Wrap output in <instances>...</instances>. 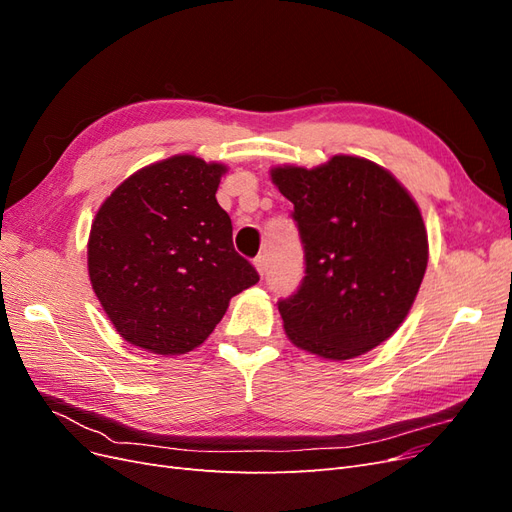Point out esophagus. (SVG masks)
Here are the masks:
<instances>
[{"mask_svg": "<svg viewBox=\"0 0 512 512\" xmlns=\"http://www.w3.org/2000/svg\"><path fill=\"white\" fill-rule=\"evenodd\" d=\"M254 267H256V271L260 273V277L267 273V256L265 254H260V256H256L254 258Z\"/></svg>", "mask_w": 512, "mask_h": 512, "instance_id": "34e87169", "label": "esophagus"}]
</instances>
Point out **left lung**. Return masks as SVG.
<instances>
[{
  "label": "left lung",
  "instance_id": "left-lung-1",
  "mask_svg": "<svg viewBox=\"0 0 512 512\" xmlns=\"http://www.w3.org/2000/svg\"><path fill=\"white\" fill-rule=\"evenodd\" d=\"M305 252L297 292L277 301L290 342L346 361L386 342L406 320L427 269V230L389 170L333 156L312 170L277 166Z\"/></svg>",
  "mask_w": 512,
  "mask_h": 512
}]
</instances>
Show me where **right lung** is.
Instances as JSON below:
<instances>
[{"mask_svg": "<svg viewBox=\"0 0 512 512\" xmlns=\"http://www.w3.org/2000/svg\"><path fill=\"white\" fill-rule=\"evenodd\" d=\"M224 164L173 156L145 166L108 196L91 224L89 280L126 342L153 354L200 346L256 269L232 245L218 205Z\"/></svg>", "mask_w": 512, "mask_h": 512, "instance_id": "obj_1", "label": "right lung"}]
</instances>
